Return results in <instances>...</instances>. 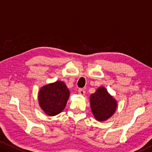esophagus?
<instances>
[{
	"mask_svg": "<svg viewBox=\"0 0 152 152\" xmlns=\"http://www.w3.org/2000/svg\"><path fill=\"white\" fill-rule=\"evenodd\" d=\"M78 92L81 95H84V94H85V91L83 88H79L78 89Z\"/></svg>",
	"mask_w": 152,
	"mask_h": 152,
	"instance_id": "obj_1",
	"label": "esophagus"
}]
</instances>
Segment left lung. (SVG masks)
<instances>
[{
  "mask_svg": "<svg viewBox=\"0 0 152 152\" xmlns=\"http://www.w3.org/2000/svg\"><path fill=\"white\" fill-rule=\"evenodd\" d=\"M92 113L98 121L107 120L112 116L117 107V102L103 87H100L91 96Z\"/></svg>",
  "mask_w": 152,
  "mask_h": 152,
  "instance_id": "1",
  "label": "left lung"
}]
</instances>
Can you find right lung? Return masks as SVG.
<instances>
[{
	"mask_svg": "<svg viewBox=\"0 0 152 152\" xmlns=\"http://www.w3.org/2000/svg\"><path fill=\"white\" fill-rule=\"evenodd\" d=\"M69 95L70 91L63 82L48 84L42 87L39 91L40 107L48 115H58L65 108Z\"/></svg>",
	"mask_w": 152,
	"mask_h": 152,
	"instance_id": "right-lung-1",
	"label": "right lung"
}]
</instances>
